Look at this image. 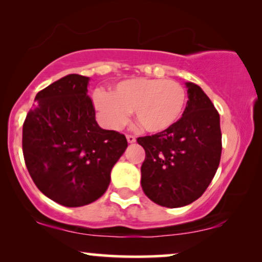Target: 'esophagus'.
Instances as JSON below:
<instances>
[{"label":"esophagus","instance_id":"esophagus-1","mask_svg":"<svg viewBox=\"0 0 262 262\" xmlns=\"http://www.w3.org/2000/svg\"><path fill=\"white\" fill-rule=\"evenodd\" d=\"M126 139H127L128 143H135L136 142V138L134 137V136H131V135H126Z\"/></svg>","mask_w":262,"mask_h":262}]
</instances>
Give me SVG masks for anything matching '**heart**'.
Segmentation results:
<instances>
[{"instance_id": "obj_1", "label": "heart", "mask_w": 262, "mask_h": 262, "mask_svg": "<svg viewBox=\"0 0 262 262\" xmlns=\"http://www.w3.org/2000/svg\"><path fill=\"white\" fill-rule=\"evenodd\" d=\"M181 84L163 78H131L121 81L108 93H93V105L100 120L111 130H119L134 111L135 119L150 134H160L180 120L186 107Z\"/></svg>"}]
</instances>
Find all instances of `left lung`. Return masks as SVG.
<instances>
[{"instance_id":"obj_1","label":"left lung","mask_w":262,"mask_h":262,"mask_svg":"<svg viewBox=\"0 0 262 262\" xmlns=\"http://www.w3.org/2000/svg\"><path fill=\"white\" fill-rule=\"evenodd\" d=\"M188 101L168 130L137 139L145 150L142 188L157 205L181 207L202 196L220 166V114L202 88L186 82Z\"/></svg>"}]
</instances>
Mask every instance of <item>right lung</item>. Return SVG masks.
<instances>
[{
	"label": "right lung",
	"mask_w": 262,
	"mask_h": 262,
	"mask_svg": "<svg viewBox=\"0 0 262 262\" xmlns=\"http://www.w3.org/2000/svg\"><path fill=\"white\" fill-rule=\"evenodd\" d=\"M89 80L70 74L39 92L23 127L25 163L32 180L42 194L67 207L99 199L127 148L124 135L96 123L87 95Z\"/></svg>",
	"instance_id": "add662e5"
}]
</instances>
